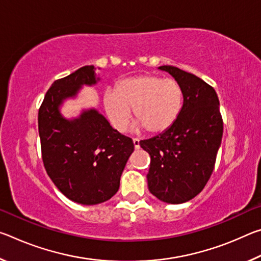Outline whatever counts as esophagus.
<instances>
[{
	"mask_svg": "<svg viewBox=\"0 0 261 261\" xmlns=\"http://www.w3.org/2000/svg\"><path fill=\"white\" fill-rule=\"evenodd\" d=\"M132 141H134L135 148H136V149H138V148L140 147V144H139V139H137V138H134V139H132Z\"/></svg>",
	"mask_w": 261,
	"mask_h": 261,
	"instance_id": "1",
	"label": "esophagus"
}]
</instances>
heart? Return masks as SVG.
Masks as SVG:
<instances>
[{
	"label": "heart",
	"mask_w": 261,
	"mask_h": 261,
	"mask_svg": "<svg viewBox=\"0 0 261 261\" xmlns=\"http://www.w3.org/2000/svg\"><path fill=\"white\" fill-rule=\"evenodd\" d=\"M184 103V90L175 79L158 74H143L123 79L115 91L103 94V107L113 126L124 132L130 124L134 109L136 129L160 134L174 124Z\"/></svg>",
	"instance_id": "heart-1"
}]
</instances>
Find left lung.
I'll return each mask as SVG.
<instances>
[{
	"mask_svg": "<svg viewBox=\"0 0 261 261\" xmlns=\"http://www.w3.org/2000/svg\"><path fill=\"white\" fill-rule=\"evenodd\" d=\"M159 69L183 86V109L169 129L139 144L151 155L149 192L167 204H182L200 193L208 182L222 140L223 122L213 87L176 67Z\"/></svg>",
	"mask_w": 261,
	"mask_h": 261,
	"instance_id": "obj_1",
	"label": "left lung"
}]
</instances>
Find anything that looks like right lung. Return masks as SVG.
I'll list each match as a JSON object with an SVG mask.
<instances>
[{"label": "right lung", "mask_w": 261, "mask_h": 261, "mask_svg": "<svg viewBox=\"0 0 261 261\" xmlns=\"http://www.w3.org/2000/svg\"><path fill=\"white\" fill-rule=\"evenodd\" d=\"M100 81L93 65L57 79L39 109L38 125L43 166L56 188L70 200L96 205L112 198L134 152L132 139L121 135L92 108L76 118L62 116L64 100L76 98L83 85Z\"/></svg>", "instance_id": "obj_1"}]
</instances>
